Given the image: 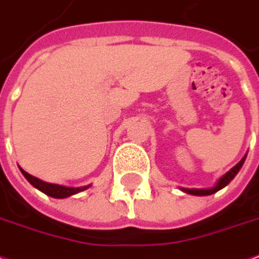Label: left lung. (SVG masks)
<instances>
[{"label": "left lung", "instance_id": "8db88e82", "mask_svg": "<svg viewBox=\"0 0 259 259\" xmlns=\"http://www.w3.org/2000/svg\"><path fill=\"white\" fill-rule=\"evenodd\" d=\"M246 156L244 155V158L236 164V166H233V167L222 176L220 180H218V183L212 187V188H206V189H196V188H181V191H184L185 193H189V195H195V196H207V195H212V193L218 192L220 189H222L224 187H227L228 184L231 183L232 180L235 178L237 173H239V170L242 168L243 163H244V160H246Z\"/></svg>", "mask_w": 259, "mask_h": 259}]
</instances>
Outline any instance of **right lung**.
Listing matches in <instances>:
<instances>
[{
	"instance_id": "obj_1",
	"label": "right lung",
	"mask_w": 259,
	"mask_h": 259,
	"mask_svg": "<svg viewBox=\"0 0 259 259\" xmlns=\"http://www.w3.org/2000/svg\"><path fill=\"white\" fill-rule=\"evenodd\" d=\"M22 174L26 177L28 183L31 184L32 187H35L37 189H39L41 192H44L48 196H52V198L56 199H64L68 198V196H72L75 193H79L82 191L88 189L91 185H85V187H78V188H74V187H64V185H59V184H51V183H45L42 181L39 178L34 177L31 174H28L27 171H24L23 168H20Z\"/></svg>"
}]
</instances>
